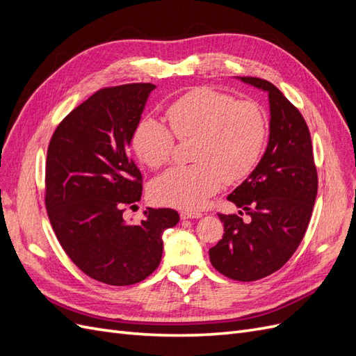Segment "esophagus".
Returning a JSON list of instances; mask_svg holds the SVG:
<instances>
[{"label": "esophagus", "instance_id": "1", "mask_svg": "<svg viewBox=\"0 0 356 356\" xmlns=\"http://www.w3.org/2000/svg\"><path fill=\"white\" fill-rule=\"evenodd\" d=\"M181 220H188V218H200L202 213L200 212H191V211H182L179 213Z\"/></svg>", "mask_w": 356, "mask_h": 356}]
</instances>
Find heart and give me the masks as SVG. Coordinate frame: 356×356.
Listing matches in <instances>:
<instances>
[{
  "label": "heart",
  "mask_w": 356,
  "mask_h": 356,
  "mask_svg": "<svg viewBox=\"0 0 356 356\" xmlns=\"http://www.w3.org/2000/svg\"><path fill=\"white\" fill-rule=\"evenodd\" d=\"M170 129L153 117L134 129L132 149L144 165L159 169L175 152V138L193 139L188 166H175L152 187L156 202L181 209H199L224 181L246 178L260 161L268 135V115L252 99H241L212 88H196L166 110Z\"/></svg>",
  "instance_id": "heart-1"
}]
</instances>
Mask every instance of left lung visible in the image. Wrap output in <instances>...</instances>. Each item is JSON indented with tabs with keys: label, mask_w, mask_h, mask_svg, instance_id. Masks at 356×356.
<instances>
[{
	"label": "left lung",
	"mask_w": 356,
	"mask_h": 356,
	"mask_svg": "<svg viewBox=\"0 0 356 356\" xmlns=\"http://www.w3.org/2000/svg\"><path fill=\"white\" fill-rule=\"evenodd\" d=\"M242 81L268 92L270 136L260 163L227 197L251 221L218 212L224 234L209 250V260L224 276L252 282L279 270L303 241L318 193V172L309 127L297 106L270 81Z\"/></svg>",
	"instance_id": "left-lung-1"
}]
</instances>
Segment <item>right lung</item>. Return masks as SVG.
Masks as SVG:
<instances>
[{"mask_svg":"<svg viewBox=\"0 0 356 356\" xmlns=\"http://www.w3.org/2000/svg\"><path fill=\"white\" fill-rule=\"evenodd\" d=\"M156 86L131 83L95 92L58 124L47 148L46 209L63 251L106 285L144 281L161 260V234L179 221L174 209H147L132 225L143 175L129 154L134 129Z\"/></svg>","mask_w":356,"mask_h":356,"instance_id":"right-lung-1","label":"right lung"}]
</instances>
